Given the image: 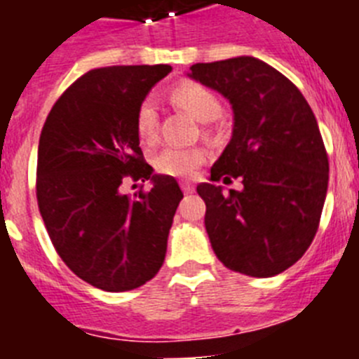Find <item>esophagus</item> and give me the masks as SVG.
<instances>
[{
    "instance_id": "1",
    "label": "esophagus",
    "mask_w": 359,
    "mask_h": 359,
    "mask_svg": "<svg viewBox=\"0 0 359 359\" xmlns=\"http://www.w3.org/2000/svg\"><path fill=\"white\" fill-rule=\"evenodd\" d=\"M182 190L185 194H192V192H194V185L190 182H182Z\"/></svg>"
}]
</instances>
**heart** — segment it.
<instances>
[{"label":"heart","mask_w":359,"mask_h":359,"mask_svg":"<svg viewBox=\"0 0 359 359\" xmlns=\"http://www.w3.org/2000/svg\"><path fill=\"white\" fill-rule=\"evenodd\" d=\"M172 100L203 123L214 122L221 116L223 107L219 98L207 86L199 82H183L172 90ZM136 135L144 144H152L158 135V107L152 98H144L136 109ZM207 160V152L199 147H167L152 160L160 174L172 177H190Z\"/></svg>","instance_id":"heart-1"}]
</instances>
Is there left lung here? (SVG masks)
<instances>
[{"instance_id": "8db88e82", "label": "left lung", "mask_w": 359, "mask_h": 359, "mask_svg": "<svg viewBox=\"0 0 359 359\" xmlns=\"http://www.w3.org/2000/svg\"><path fill=\"white\" fill-rule=\"evenodd\" d=\"M231 104L233 129L210 182L241 177L243 190L198 185L212 250L231 271L273 277L315 239L329 183L318 123L297 86L250 55L198 62L187 73Z\"/></svg>"}]
</instances>
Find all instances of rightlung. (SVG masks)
I'll use <instances>...</instances> for the list:
<instances>
[{
	"label": "right lung",
	"instance_id": "add662e5",
	"mask_svg": "<svg viewBox=\"0 0 359 359\" xmlns=\"http://www.w3.org/2000/svg\"><path fill=\"white\" fill-rule=\"evenodd\" d=\"M169 65L107 66L84 73L61 95L41 131L37 203L57 253L98 290L144 286L160 271L183 192L145 163L135 116ZM126 177L151 190L122 195Z\"/></svg>",
	"mask_w": 359,
	"mask_h": 359
}]
</instances>
